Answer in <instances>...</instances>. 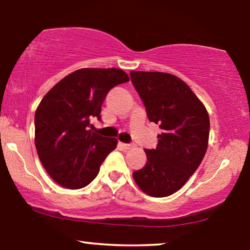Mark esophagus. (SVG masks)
Instances as JSON below:
<instances>
[{
  "label": "esophagus",
  "mask_w": 250,
  "mask_h": 250,
  "mask_svg": "<svg viewBox=\"0 0 250 250\" xmlns=\"http://www.w3.org/2000/svg\"><path fill=\"white\" fill-rule=\"evenodd\" d=\"M122 146L124 147L125 150H129L132 149V147L134 146V144H127V143H122Z\"/></svg>",
  "instance_id": "esophagus-1"
}]
</instances>
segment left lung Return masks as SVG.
I'll return each mask as SVG.
<instances>
[{"instance_id":"left-lung-1","label":"left lung","mask_w":250,"mask_h":250,"mask_svg":"<svg viewBox=\"0 0 250 250\" xmlns=\"http://www.w3.org/2000/svg\"><path fill=\"white\" fill-rule=\"evenodd\" d=\"M131 81L149 121L162 129L157 147L144 150L147 161L133 172V178L150 196H169L185 185L203 160L208 143V114L189 86L175 75L131 71Z\"/></svg>"}]
</instances>
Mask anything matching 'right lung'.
<instances>
[{
    "label": "right lung",
    "mask_w": 250,
    "mask_h": 250,
    "mask_svg": "<svg viewBox=\"0 0 250 250\" xmlns=\"http://www.w3.org/2000/svg\"><path fill=\"white\" fill-rule=\"evenodd\" d=\"M129 81L119 68H81L54 85L35 114V143L42 166L57 184L85 187L117 140L92 132L90 119L101 121V104L115 85Z\"/></svg>",
    "instance_id": "1"
}]
</instances>
